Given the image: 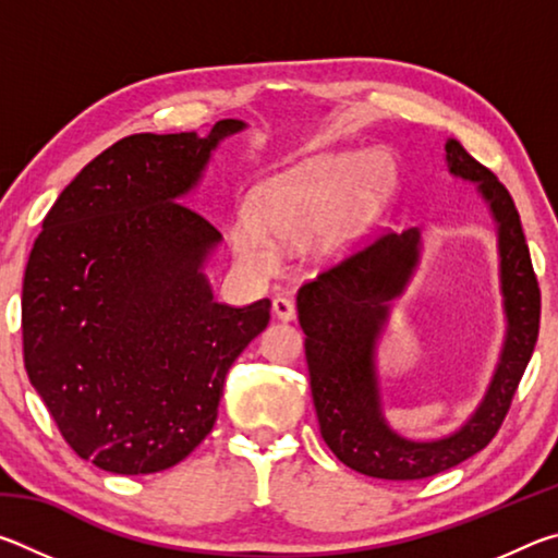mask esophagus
Segmentation results:
<instances>
[{
  "mask_svg": "<svg viewBox=\"0 0 558 558\" xmlns=\"http://www.w3.org/2000/svg\"><path fill=\"white\" fill-rule=\"evenodd\" d=\"M272 315H276L280 323H292L295 319V305L288 298H276L272 300Z\"/></svg>",
  "mask_w": 558,
  "mask_h": 558,
  "instance_id": "1",
  "label": "esophagus"
}]
</instances>
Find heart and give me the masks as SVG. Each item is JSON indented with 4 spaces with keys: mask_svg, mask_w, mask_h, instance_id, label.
<instances>
[{
    "mask_svg": "<svg viewBox=\"0 0 558 558\" xmlns=\"http://www.w3.org/2000/svg\"><path fill=\"white\" fill-rule=\"evenodd\" d=\"M381 169L364 149L325 153L266 179L253 196V219L241 216L231 226L233 253L245 266L268 272L276 268V244L298 245L313 239L338 216L329 231L337 239L362 219L379 199ZM343 211L339 213L338 209Z\"/></svg>",
    "mask_w": 558,
    "mask_h": 558,
    "instance_id": "heart-1",
    "label": "heart"
}]
</instances>
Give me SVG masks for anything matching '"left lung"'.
Here are the masks:
<instances>
[{
	"mask_svg": "<svg viewBox=\"0 0 558 558\" xmlns=\"http://www.w3.org/2000/svg\"><path fill=\"white\" fill-rule=\"evenodd\" d=\"M446 165L450 177L475 184L493 216L507 323L493 379L460 428L415 440L391 428L384 415L376 349L389 323L391 300L403 295L418 266V229L381 235L298 290L319 433L347 468L369 477L423 480L483 450L502 426L539 335V286L512 196L452 137L446 140Z\"/></svg>",
	"mask_w": 558,
	"mask_h": 558,
	"instance_id": "left-lung-1",
	"label": "left lung"
}]
</instances>
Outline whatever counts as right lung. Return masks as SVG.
<instances>
[{
	"instance_id": "obj_1",
	"label": "right lung",
	"mask_w": 558,
	"mask_h": 558,
	"mask_svg": "<svg viewBox=\"0 0 558 558\" xmlns=\"http://www.w3.org/2000/svg\"><path fill=\"white\" fill-rule=\"evenodd\" d=\"M243 120L130 135L63 189L24 272L29 381L65 442L116 475L177 465L209 436L223 381L270 300H214L221 233L182 204Z\"/></svg>"
}]
</instances>
